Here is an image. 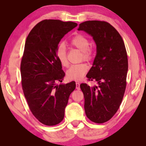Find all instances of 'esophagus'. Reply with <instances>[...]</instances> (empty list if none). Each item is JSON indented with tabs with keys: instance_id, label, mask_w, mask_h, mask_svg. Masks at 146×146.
Returning a JSON list of instances; mask_svg holds the SVG:
<instances>
[{
	"instance_id": "esophagus-1",
	"label": "esophagus",
	"mask_w": 146,
	"mask_h": 146,
	"mask_svg": "<svg viewBox=\"0 0 146 146\" xmlns=\"http://www.w3.org/2000/svg\"><path fill=\"white\" fill-rule=\"evenodd\" d=\"M76 90H80V83L79 82H76Z\"/></svg>"
}]
</instances>
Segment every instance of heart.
Segmentation results:
<instances>
[{
    "label": "heart",
    "instance_id": "obj_1",
    "mask_svg": "<svg viewBox=\"0 0 146 146\" xmlns=\"http://www.w3.org/2000/svg\"><path fill=\"white\" fill-rule=\"evenodd\" d=\"M71 45L81 51V60L90 61L93 58V51L90 47V41L81 34L75 35L70 41ZM56 55L60 64L64 67L68 66L67 51L64 44H60L56 50ZM88 70V66L85 63H80L71 66L67 71L66 75L71 80H80Z\"/></svg>",
    "mask_w": 146,
    "mask_h": 146
}]
</instances>
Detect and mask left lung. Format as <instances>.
I'll list each match as a JSON object with an SVG mask.
<instances>
[{
    "label": "left lung",
    "instance_id": "1",
    "mask_svg": "<svg viewBox=\"0 0 146 146\" xmlns=\"http://www.w3.org/2000/svg\"><path fill=\"white\" fill-rule=\"evenodd\" d=\"M78 31L93 36L97 54L88 80L97 82L90 87L81 84L86 115L101 123L111 118L119 108L126 88L128 60L123 40L114 27L105 21H89L79 24Z\"/></svg>",
    "mask_w": 146,
    "mask_h": 146
}]
</instances>
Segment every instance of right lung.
Masks as SVG:
<instances>
[{
    "instance_id": "obj_1",
    "label": "right lung",
    "mask_w": 146,
    "mask_h": 146,
    "mask_svg": "<svg viewBox=\"0 0 146 146\" xmlns=\"http://www.w3.org/2000/svg\"><path fill=\"white\" fill-rule=\"evenodd\" d=\"M77 26L73 22L44 20L29 32L21 64V83L29 110L39 122L55 125L64 117L75 82H62L65 73L56 55L62 38Z\"/></svg>"
}]
</instances>
